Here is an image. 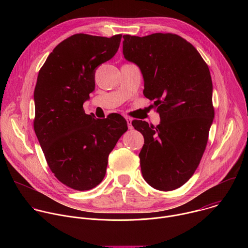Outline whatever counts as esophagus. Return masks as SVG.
I'll use <instances>...</instances> for the list:
<instances>
[{
    "instance_id": "esophagus-1",
    "label": "esophagus",
    "mask_w": 248,
    "mask_h": 248,
    "mask_svg": "<svg viewBox=\"0 0 248 248\" xmlns=\"http://www.w3.org/2000/svg\"><path fill=\"white\" fill-rule=\"evenodd\" d=\"M125 120H126V123H127V126H128V128H129V129H132V128H133L132 124H131L132 120H131L130 118H125Z\"/></svg>"
}]
</instances>
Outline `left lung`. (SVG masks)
Listing matches in <instances>:
<instances>
[{"label":"left lung","instance_id":"8db88e82","mask_svg":"<svg viewBox=\"0 0 248 248\" xmlns=\"http://www.w3.org/2000/svg\"><path fill=\"white\" fill-rule=\"evenodd\" d=\"M124 59L144 79L143 94L153 100L161 123L133 121L144 136L139 153L143 179L153 188L170 191L184 186L197 169L214 119L210 70L198 51L176 34L144 37L124 35Z\"/></svg>","mask_w":248,"mask_h":248}]
</instances>
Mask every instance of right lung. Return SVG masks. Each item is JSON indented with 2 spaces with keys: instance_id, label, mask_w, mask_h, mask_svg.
Wrapping results in <instances>:
<instances>
[{
  "instance_id": "add662e5",
  "label": "right lung",
  "mask_w": 248,
  "mask_h": 248,
  "mask_svg": "<svg viewBox=\"0 0 248 248\" xmlns=\"http://www.w3.org/2000/svg\"><path fill=\"white\" fill-rule=\"evenodd\" d=\"M121 39L122 34H75L53 50L39 70L34 130L52 172L76 190H89L103 181L109 154L127 130L119 114L101 120L83 110L95 89L96 68L116 55Z\"/></svg>"
}]
</instances>
